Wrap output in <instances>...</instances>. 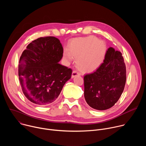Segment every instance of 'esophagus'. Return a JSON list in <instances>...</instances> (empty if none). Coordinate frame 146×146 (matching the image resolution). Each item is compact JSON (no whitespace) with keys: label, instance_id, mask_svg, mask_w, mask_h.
I'll list each match as a JSON object with an SVG mask.
<instances>
[{"label":"esophagus","instance_id":"obj_1","mask_svg":"<svg viewBox=\"0 0 146 146\" xmlns=\"http://www.w3.org/2000/svg\"><path fill=\"white\" fill-rule=\"evenodd\" d=\"M80 74L78 72H77V71H76V70H74V71H73V72H72V78H74V77H76V76H80Z\"/></svg>","mask_w":146,"mask_h":146}]
</instances>
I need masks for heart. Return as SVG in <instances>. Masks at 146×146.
<instances>
[{
  "instance_id": "obj_1",
  "label": "heart",
  "mask_w": 146,
  "mask_h": 146,
  "mask_svg": "<svg viewBox=\"0 0 146 146\" xmlns=\"http://www.w3.org/2000/svg\"><path fill=\"white\" fill-rule=\"evenodd\" d=\"M78 48H87L89 52L92 51V55L90 58H84L82 55L80 56L81 52ZM68 51L64 52V58L70 60L72 56L76 58V65L78 68L84 72H91L96 70L102 63L106 51V47L103 41L97 40L93 36L81 37L77 39L68 46ZM80 56H79V55Z\"/></svg>"
}]
</instances>
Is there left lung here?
<instances>
[{"label": "left lung", "mask_w": 146, "mask_h": 146, "mask_svg": "<svg viewBox=\"0 0 146 146\" xmlns=\"http://www.w3.org/2000/svg\"><path fill=\"white\" fill-rule=\"evenodd\" d=\"M126 79L122 54L110 47L100 66L84 77V98L88 105L98 110L113 107L123 91Z\"/></svg>", "instance_id": "obj_1"}]
</instances>
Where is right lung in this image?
<instances>
[{
	"instance_id": "add662e5",
	"label": "right lung",
	"mask_w": 146,
	"mask_h": 146,
	"mask_svg": "<svg viewBox=\"0 0 146 146\" xmlns=\"http://www.w3.org/2000/svg\"><path fill=\"white\" fill-rule=\"evenodd\" d=\"M63 47L58 38L47 36L32 41L19 58L18 76L25 97L37 105L53 103L72 76V70L59 64Z\"/></svg>"
}]
</instances>
